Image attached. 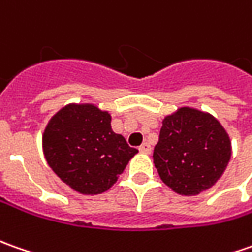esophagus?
<instances>
[{"mask_svg": "<svg viewBox=\"0 0 252 252\" xmlns=\"http://www.w3.org/2000/svg\"><path fill=\"white\" fill-rule=\"evenodd\" d=\"M139 152L141 153H151L152 152V146L149 145L148 142L142 143L141 146H139Z\"/></svg>", "mask_w": 252, "mask_h": 252, "instance_id": "esophagus-1", "label": "esophagus"}]
</instances>
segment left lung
<instances>
[{
	"mask_svg": "<svg viewBox=\"0 0 252 252\" xmlns=\"http://www.w3.org/2000/svg\"><path fill=\"white\" fill-rule=\"evenodd\" d=\"M153 163L161 181L180 195H198L216 184L231 156L229 134L212 114L192 107L166 116Z\"/></svg>",
	"mask_w": 252,
	"mask_h": 252,
	"instance_id": "8db88e82",
	"label": "left lung"
}]
</instances>
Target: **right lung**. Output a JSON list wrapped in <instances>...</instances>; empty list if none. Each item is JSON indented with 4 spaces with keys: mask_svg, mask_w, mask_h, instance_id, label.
Returning a JSON list of instances; mask_svg holds the SVG:
<instances>
[{
    "mask_svg": "<svg viewBox=\"0 0 252 252\" xmlns=\"http://www.w3.org/2000/svg\"><path fill=\"white\" fill-rule=\"evenodd\" d=\"M48 166L74 191H107L138 153L111 129V116L94 104L71 103L57 111L43 134Z\"/></svg>",
    "mask_w": 252,
    "mask_h": 252,
    "instance_id": "1",
    "label": "right lung"
}]
</instances>
